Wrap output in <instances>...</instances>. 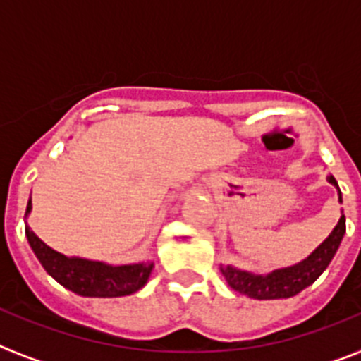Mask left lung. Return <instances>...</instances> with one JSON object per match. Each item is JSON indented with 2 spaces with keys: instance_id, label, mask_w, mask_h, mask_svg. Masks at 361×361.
<instances>
[{
  "instance_id": "left-lung-1",
  "label": "left lung",
  "mask_w": 361,
  "mask_h": 361,
  "mask_svg": "<svg viewBox=\"0 0 361 361\" xmlns=\"http://www.w3.org/2000/svg\"><path fill=\"white\" fill-rule=\"evenodd\" d=\"M329 183L338 188L336 178L329 175ZM342 202V195H340ZM343 233H345V215L340 216L336 228L333 229L329 237L325 238L317 250L312 251L304 262L296 264L291 267L276 269L269 275H251L247 271H238L235 267H222V275L229 288L242 295L257 300H276V298H289V296L298 295L302 289L311 286L318 276L325 271L336 253L338 245L342 242Z\"/></svg>"
}]
</instances>
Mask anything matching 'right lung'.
Here are the masks:
<instances>
[{"mask_svg":"<svg viewBox=\"0 0 361 361\" xmlns=\"http://www.w3.org/2000/svg\"><path fill=\"white\" fill-rule=\"evenodd\" d=\"M30 209L32 200H28L27 213ZM25 233L32 251L36 253L44 271L61 283L63 288L70 289L75 295L97 296V298L132 295L145 286L152 273L153 264L106 266L103 262L85 260V258H68L39 240L28 226H25Z\"/></svg>","mask_w":361,"mask_h":361,"instance_id":"obj_1","label":"right lung"}]
</instances>
